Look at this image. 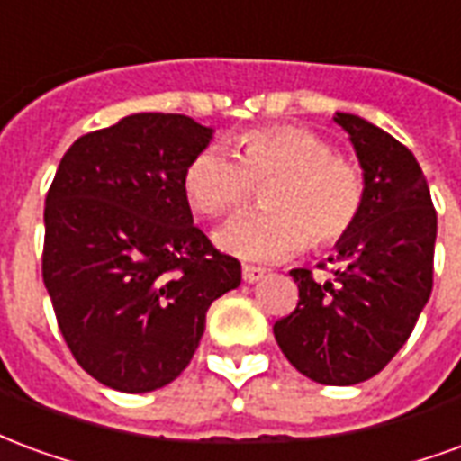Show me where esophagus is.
I'll use <instances>...</instances> for the list:
<instances>
[{
    "instance_id": "1",
    "label": "esophagus",
    "mask_w": 461,
    "mask_h": 461,
    "mask_svg": "<svg viewBox=\"0 0 461 461\" xmlns=\"http://www.w3.org/2000/svg\"><path fill=\"white\" fill-rule=\"evenodd\" d=\"M241 276H244V281H247V284H254V281H259L261 276H264V269H261V267L244 264V267H241Z\"/></svg>"
}]
</instances>
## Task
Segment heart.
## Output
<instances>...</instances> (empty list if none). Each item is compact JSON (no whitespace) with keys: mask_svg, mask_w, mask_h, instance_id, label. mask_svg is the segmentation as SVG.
<instances>
[{"mask_svg":"<svg viewBox=\"0 0 461 461\" xmlns=\"http://www.w3.org/2000/svg\"><path fill=\"white\" fill-rule=\"evenodd\" d=\"M264 190V207L251 220L217 234L220 247L247 259L274 261L309 244L336 247L356 230L366 210V172L339 155L333 142L299 125H271L240 138V158L221 148H202L182 172L190 207L210 220H231Z\"/></svg>","mask_w":461,"mask_h":461,"instance_id":"b5f03b06","label":"heart"}]
</instances>
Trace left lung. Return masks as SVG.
<instances>
[{
	"label": "left lung",
	"instance_id": "1",
	"mask_svg": "<svg viewBox=\"0 0 461 461\" xmlns=\"http://www.w3.org/2000/svg\"><path fill=\"white\" fill-rule=\"evenodd\" d=\"M367 182L366 210L336 247L333 279L291 269L299 303L274 323L281 353L323 385L377 375L405 346L432 294L437 212L415 155L357 115L336 113Z\"/></svg>",
	"mask_w": 461,
	"mask_h": 461
}]
</instances>
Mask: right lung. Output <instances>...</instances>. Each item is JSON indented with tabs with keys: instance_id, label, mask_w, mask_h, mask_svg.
<instances>
[{
	"instance_id": "obj_1",
	"label": "right lung",
	"mask_w": 461,
	"mask_h": 461,
	"mask_svg": "<svg viewBox=\"0 0 461 461\" xmlns=\"http://www.w3.org/2000/svg\"><path fill=\"white\" fill-rule=\"evenodd\" d=\"M210 128L135 113L86 132L46 192L41 274L76 363L121 393H150L187 367L212 301L241 264L194 227L182 172Z\"/></svg>"
}]
</instances>
